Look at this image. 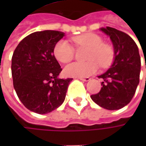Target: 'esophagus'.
Here are the masks:
<instances>
[{
  "mask_svg": "<svg viewBox=\"0 0 146 146\" xmlns=\"http://www.w3.org/2000/svg\"><path fill=\"white\" fill-rule=\"evenodd\" d=\"M77 79H79L80 80H83V81H88V80H90L89 77H78Z\"/></svg>",
  "mask_w": 146,
  "mask_h": 146,
  "instance_id": "34e87169",
  "label": "esophagus"
}]
</instances>
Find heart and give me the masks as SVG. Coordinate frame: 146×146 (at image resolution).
<instances>
[{"instance_id": "b5f03b06", "label": "heart", "mask_w": 146, "mask_h": 146, "mask_svg": "<svg viewBox=\"0 0 146 146\" xmlns=\"http://www.w3.org/2000/svg\"><path fill=\"white\" fill-rule=\"evenodd\" d=\"M72 41L76 48H88L86 62H71L64 68L66 76L70 77H87L94 74L98 70L99 65L102 68H106L112 64L115 59L114 48L108 44L104 43L103 39L95 33H85L73 37ZM75 48L64 40L57 43L53 48L56 59L66 63L75 57Z\"/></svg>"}]
</instances>
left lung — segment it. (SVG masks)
Returning <instances> with one entry per match:
<instances>
[{
	"label": "left lung",
	"instance_id": "1",
	"mask_svg": "<svg viewBox=\"0 0 146 146\" xmlns=\"http://www.w3.org/2000/svg\"><path fill=\"white\" fill-rule=\"evenodd\" d=\"M101 30L113 43L115 61L109 70L98 76L103 80L102 87L91 98L102 108L119 110L129 103L136 93L140 80L141 57L137 44L127 34L110 27Z\"/></svg>",
	"mask_w": 146,
	"mask_h": 146
}]
</instances>
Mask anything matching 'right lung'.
<instances>
[{
  "label": "right lung",
  "instance_id": "right-lung-1",
  "mask_svg": "<svg viewBox=\"0 0 146 146\" xmlns=\"http://www.w3.org/2000/svg\"><path fill=\"white\" fill-rule=\"evenodd\" d=\"M64 32L46 30L26 36L12 56L14 88L26 108L47 114L64 102L71 78L58 79L62 71L53 55L54 46Z\"/></svg>",
  "mask_w": 146,
  "mask_h": 146
}]
</instances>
